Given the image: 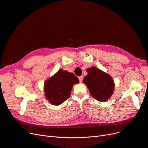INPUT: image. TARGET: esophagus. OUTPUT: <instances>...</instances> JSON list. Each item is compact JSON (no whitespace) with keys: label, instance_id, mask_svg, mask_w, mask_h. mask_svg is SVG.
<instances>
[{"label":"esophagus","instance_id":"esophagus-1","mask_svg":"<svg viewBox=\"0 0 148 148\" xmlns=\"http://www.w3.org/2000/svg\"><path fill=\"white\" fill-rule=\"evenodd\" d=\"M79 82H82V80H83V76L81 75V76H79Z\"/></svg>","mask_w":148,"mask_h":148}]
</instances>
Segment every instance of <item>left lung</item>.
<instances>
[{"instance_id": "8db88e82", "label": "left lung", "mask_w": 148, "mask_h": 148, "mask_svg": "<svg viewBox=\"0 0 148 148\" xmlns=\"http://www.w3.org/2000/svg\"><path fill=\"white\" fill-rule=\"evenodd\" d=\"M88 74L84 77L83 82L89 90L93 98L99 102H106L112 95L115 84L110 75L95 67L86 69Z\"/></svg>"}]
</instances>
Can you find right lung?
<instances>
[{
  "label": "right lung",
  "mask_w": 148,
  "mask_h": 148,
  "mask_svg": "<svg viewBox=\"0 0 148 148\" xmlns=\"http://www.w3.org/2000/svg\"><path fill=\"white\" fill-rule=\"evenodd\" d=\"M77 83L79 79L73 73L59 70L45 83L46 98L54 105H61L69 97L72 88Z\"/></svg>",
  "instance_id": "1"
}]
</instances>
